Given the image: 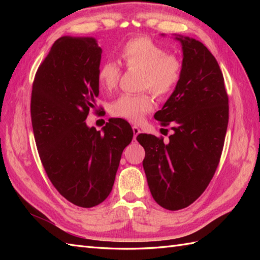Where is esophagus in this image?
Masks as SVG:
<instances>
[{"mask_svg": "<svg viewBox=\"0 0 260 260\" xmlns=\"http://www.w3.org/2000/svg\"><path fill=\"white\" fill-rule=\"evenodd\" d=\"M132 128H133V133H134V139H136V136L139 135L140 133H141V129L139 128V127H137L136 125H134L133 127H132Z\"/></svg>", "mask_w": 260, "mask_h": 260, "instance_id": "obj_1", "label": "esophagus"}]
</instances>
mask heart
Wrapping results in <instances>:
<instances>
[{
	"label": "heart",
	"instance_id": "heart-1",
	"mask_svg": "<svg viewBox=\"0 0 260 260\" xmlns=\"http://www.w3.org/2000/svg\"><path fill=\"white\" fill-rule=\"evenodd\" d=\"M119 59L129 69L142 70V89H150L154 95L164 98L172 92L181 80L182 64L173 54L146 37L133 38L120 48ZM120 77L119 66L105 61L98 67L97 80L103 89L114 90ZM154 108V98L150 92L140 95L124 93L113 102L112 114L129 121H141Z\"/></svg>",
	"mask_w": 260,
	"mask_h": 260
}]
</instances>
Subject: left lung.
Segmentation results:
<instances>
[{
    "label": "left lung",
    "mask_w": 260,
    "mask_h": 260,
    "mask_svg": "<svg viewBox=\"0 0 260 260\" xmlns=\"http://www.w3.org/2000/svg\"><path fill=\"white\" fill-rule=\"evenodd\" d=\"M181 42V80L154 118L173 131L169 143L154 135L136 140L152 197L168 210L189 207L207 189L221 156L229 119L228 95L217 60L202 42L175 35Z\"/></svg>",
    "instance_id": "8db88e82"
}]
</instances>
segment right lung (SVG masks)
Masks as SVG:
<instances>
[{
  "label": "right lung",
  "mask_w": 260,
  "mask_h": 260,
  "mask_svg": "<svg viewBox=\"0 0 260 260\" xmlns=\"http://www.w3.org/2000/svg\"><path fill=\"white\" fill-rule=\"evenodd\" d=\"M102 52L95 38H60L32 86V128L43 168L60 194L81 208L109 196L121 153L133 139L121 118H110L103 132L85 121L99 95Z\"/></svg>",
  "instance_id": "add662e5"
}]
</instances>
